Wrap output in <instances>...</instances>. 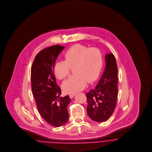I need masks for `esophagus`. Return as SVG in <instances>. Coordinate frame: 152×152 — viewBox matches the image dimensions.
I'll return each mask as SVG.
<instances>
[{
  "label": "esophagus",
  "instance_id": "esophagus-1",
  "mask_svg": "<svg viewBox=\"0 0 152 152\" xmlns=\"http://www.w3.org/2000/svg\"><path fill=\"white\" fill-rule=\"evenodd\" d=\"M75 95V94H71V95H69V97L71 98H73L74 97V96Z\"/></svg>",
  "mask_w": 152,
  "mask_h": 152
}]
</instances>
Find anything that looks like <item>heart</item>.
I'll return each instance as SVG.
<instances>
[{"label": "heart", "instance_id": "b5f03b06", "mask_svg": "<svg viewBox=\"0 0 152 152\" xmlns=\"http://www.w3.org/2000/svg\"><path fill=\"white\" fill-rule=\"evenodd\" d=\"M64 61L57 62L54 66L56 77L62 80L66 78L73 68L74 75L62 84L64 91L75 94L83 90L87 84L95 81L99 75L103 58L101 51L96 48H89L81 44L70 47L64 55Z\"/></svg>", "mask_w": 152, "mask_h": 152}]
</instances>
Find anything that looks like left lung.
I'll return each instance as SVG.
<instances>
[{
    "mask_svg": "<svg viewBox=\"0 0 152 152\" xmlns=\"http://www.w3.org/2000/svg\"><path fill=\"white\" fill-rule=\"evenodd\" d=\"M105 68L94 89L86 94L88 116L96 122L108 120L115 109L118 94L117 66L113 54L107 53Z\"/></svg>",
    "mask_w": 152,
    "mask_h": 152,
    "instance_id": "obj_1",
    "label": "left lung"
}]
</instances>
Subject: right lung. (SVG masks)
<instances>
[{"label":"right lung","mask_w":152,"mask_h":152,"mask_svg":"<svg viewBox=\"0 0 152 152\" xmlns=\"http://www.w3.org/2000/svg\"><path fill=\"white\" fill-rule=\"evenodd\" d=\"M64 47L56 45L41 51L35 57L31 69L32 93L42 117L54 127L65 125L69 119L67 107L69 96L60 97L61 90L53 74L56 60Z\"/></svg>","instance_id":"1"}]
</instances>
